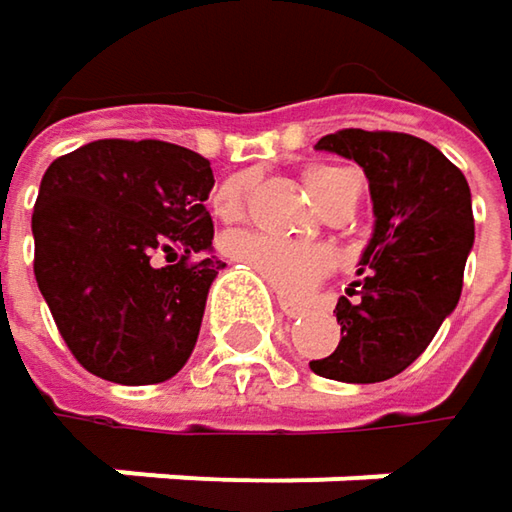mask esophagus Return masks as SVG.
I'll return each instance as SVG.
<instances>
[{
	"label": "esophagus",
	"mask_w": 512,
	"mask_h": 512,
	"mask_svg": "<svg viewBox=\"0 0 512 512\" xmlns=\"http://www.w3.org/2000/svg\"><path fill=\"white\" fill-rule=\"evenodd\" d=\"M278 308H281V314L290 320V317H299L302 311H305V305H299V302H290V299H278Z\"/></svg>",
	"instance_id": "obj_1"
}]
</instances>
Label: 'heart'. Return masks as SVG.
I'll return each mask as SVG.
<instances>
[{"instance_id":"b5f03b06","label":"heart","mask_w":512,"mask_h":512,"mask_svg":"<svg viewBox=\"0 0 512 512\" xmlns=\"http://www.w3.org/2000/svg\"><path fill=\"white\" fill-rule=\"evenodd\" d=\"M350 180L353 177L344 168H332V165H314L305 171V186L323 210L344 192V186ZM249 195H252V177L249 174L228 177L213 195L216 216L222 222H240L246 216ZM222 249L234 263L249 266L263 284H269L278 296H287V299L305 296L335 266L332 252L320 243L281 240V237L260 234V231L231 234V237H225Z\"/></svg>"}]
</instances>
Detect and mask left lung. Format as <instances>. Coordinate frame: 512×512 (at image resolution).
<instances>
[{"label": "left lung", "instance_id": "obj_1", "mask_svg": "<svg viewBox=\"0 0 512 512\" xmlns=\"http://www.w3.org/2000/svg\"><path fill=\"white\" fill-rule=\"evenodd\" d=\"M317 148L364 168L376 228L358 260L361 278L335 305L341 341L311 370L338 382H382L430 347L460 302L474 246L468 180L439 148L409 133L338 130Z\"/></svg>", "mask_w": 512, "mask_h": 512}]
</instances>
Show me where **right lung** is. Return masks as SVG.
Instances as JSON below:
<instances>
[{"label": "right lung", "mask_w": 512, "mask_h": 512, "mask_svg": "<svg viewBox=\"0 0 512 512\" xmlns=\"http://www.w3.org/2000/svg\"><path fill=\"white\" fill-rule=\"evenodd\" d=\"M210 189V159L156 139L88 142L47 168L32 213L35 281L88 373L154 385L192 356L225 266L204 255Z\"/></svg>", "instance_id": "1"}]
</instances>
